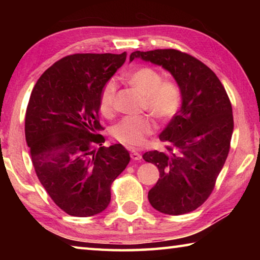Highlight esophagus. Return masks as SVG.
Wrapping results in <instances>:
<instances>
[{"instance_id": "obj_1", "label": "esophagus", "mask_w": 260, "mask_h": 260, "mask_svg": "<svg viewBox=\"0 0 260 260\" xmlns=\"http://www.w3.org/2000/svg\"><path fill=\"white\" fill-rule=\"evenodd\" d=\"M131 158H132V159H133V160H140L141 158H142V156H141L140 152L133 150V151H131Z\"/></svg>"}]
</instances>
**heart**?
<instances>
[{
    "mask_svg": "<svg viewBox=\"0 0 260 260\" xmlns=\"http://www.w3.org/2000/svg\"><path fill=\"white\" fill-rule=\"evenodd\" d=\"M127 81L146 96L144 107L160 120L171 119L179 111L182 102L180 87L174 81L162 80L155 69L143 67L127 76ZM117 82L111 79L105 83L100 98V108L104 114H111L117 94ZM155 131V124L149 117H125L112 128L117 141L128 147H141Z\"/></svg>",
    "mask_w": 260,
    "mask_h": 260,
    "instance_id": "heart-1",
    "label": "heart"
}]
</instances>
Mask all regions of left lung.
Instances as JSON below:
<instances>
[{"mask_svg":"<svg viewBox=\"0 0 260 260\" xmlns=\"http://www.w3.org/2000/svg\"><path fill=\"white\" fill-rule=\"evenodd\" d=\"M135 58L169 71L182 94L181 108L159 135L167 151L142 156L159 171L148 200L161 213L191 212L211 195L230 152L234 128L231 101L212 70L186 52L134 51L129 60Z\"/></svg>","mask_w":260,"mask_h":260,"instance_id":"left-lung-1","label":"left lung"}]
</instances>
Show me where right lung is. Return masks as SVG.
I'll return each instance as SVG.
<instances>
[{
  "instance_id": "add662e5",
  "label": "right lung",
  "mask_w": 260,
  "mask_h": 260,
  "mask_svg": "<svg viewBox=\"0 0 260 260\" xmlns=\"http://www.w3.org/2000/svg\"><path fill=\"white\" fill-rule=\"evenodd\" d=\"M126 52L74 54L46 70L26 110L25 136L39 180L56 205L73 217L101 213L111 201V184L129 162L121 144L102 146L96 132L105 83Z\"/></svg>"
}]
</instances>
